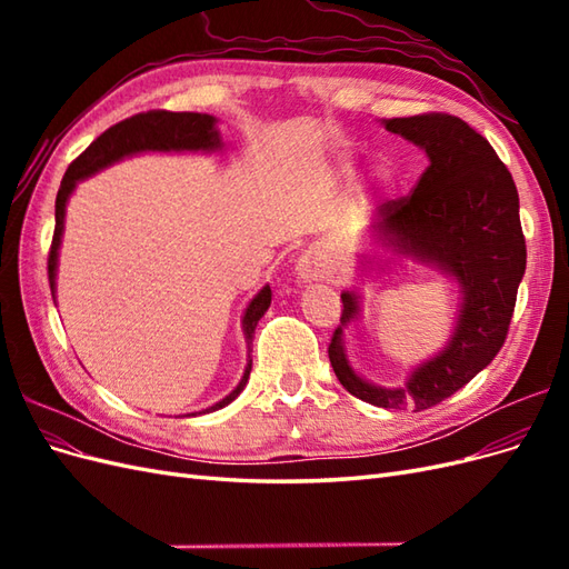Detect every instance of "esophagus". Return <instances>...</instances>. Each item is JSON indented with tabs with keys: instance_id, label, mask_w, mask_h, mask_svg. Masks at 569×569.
Here are the masks:
<instances>
[{
	"instance_id": "1",
	"label": "esophagus",
	"mask_w": 569,
	"mask_h": 569,
	"mask_svg": "<svg viewBox=\"0 0 569 569\" xmlns=\"http://www.w3.org/2000/svg\"><path fill=\"white\" fill-rule=\"evenodd\" d=\"M297 274L301 282H325L337 274V258L327 247H308L297 261Z\"/></svg>"
}]
</instances>
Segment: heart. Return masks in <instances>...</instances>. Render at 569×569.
Segmentation results:
<instances>
[{
	"label": "heart",
	"mask_w": 569,
	"mask_h": 569,
	"mask_svg": "<svg viewBox=\"0 0 569 569\" xmlns=\"http://www.w3.org/2000/svg\"><path fill=\"white\" fill-rule=\"evenodd\" d=\"M377 180H380V182H391V170H387V168L377 170Z\"/></svg>",
	"instance_id": "1"
}]
</instances>
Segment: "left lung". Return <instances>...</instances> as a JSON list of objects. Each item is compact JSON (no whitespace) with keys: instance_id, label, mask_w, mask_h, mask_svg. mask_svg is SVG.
Returning <instances> with one entry per match:
<instances>
[{"instance_id":"left-lung-1","label":"left lung","mask_w":569,"mask_h":569,"mask_svg":"<svg viewBox=\"0 0 569 569\" xmlns=\"http://www.w3.org/2000/svg\"><path fill=\"white\" fill-rule=\"evenodd\" d=\"M382 126L420 147L429 166L410 197L377 206L370 234L396 256L451 278L460 289L456 327L443 349L416 366L401 387L360 377L343 330L360 316L358 291L341 295V325L330 341L337 380L356 399L387 410H425L449 399L501 351L527 268L518 187L491 144L449 113L389 118ZM360 263H380L363 253Z\"/></svg>"}]
</instances>
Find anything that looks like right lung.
I'll return each instance as SVG.
<instances>
[{
  "mask_svg": "<svg viewBox=\"0 0 569 569\" xmlns=\"http://www.w3.org/2000/svg\"><path fill=\"white\" fill-rule=\"evenodd\" d=\"M222 147H226V142H222L220 130H218V118L209 116V113H192V111L137 113L132 118L120 120V123H116L107 132H101L97 140L88 149H84L71 166H68L66 176L61 180V187H59L57 213H54L57 228H54V239H51L49 263H47L51 297L57 299V268H59V249H61V237H63L66 203L76 192L80 180L92 178L94 173H99V170H104L128 157H134V153H144V151H203V153H211ZM270 299H272V291H270V284H266L244 308L242 332H244L249 351H251L256 325L266 316ZM249 372H251V356L247 358V368H244V375H242V380H239V385L226 396V399H220L218 403L209 406L201 412H213V410H220L228 403H232L237 396L244 391V387L249 382Z\"/></svg>",
  "mask_w": 569,
  "mask_h": 569,
  "instance_id": "1",
  "label": "right lung"
}]
</instances>
